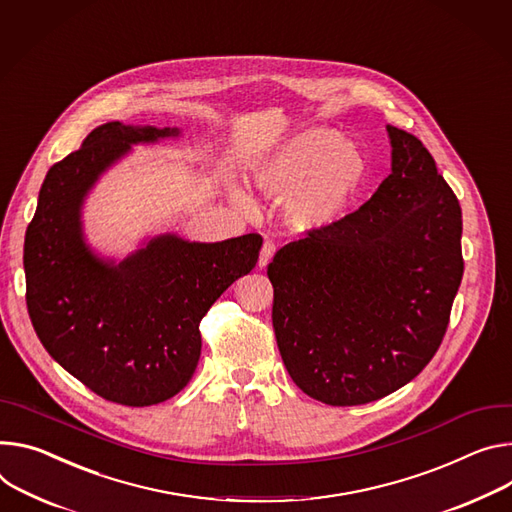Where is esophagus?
<instances>
[{"instance_id":"34e87169","label":"esophagus","mask_w":512,"mask_h":512,"mask_svg":"<svg viewBox=\"0 0 512 512\" xmlns=\"http://www.w3.org/2000/svg\"><path fill=\"white\" fill-rule=\"evenodd\" d=\"M273 255H275V243H273V241H265V243H263V247H261V253H259V261H257V265H259L261 269H265Z\"/></svg>"}]
</instances>
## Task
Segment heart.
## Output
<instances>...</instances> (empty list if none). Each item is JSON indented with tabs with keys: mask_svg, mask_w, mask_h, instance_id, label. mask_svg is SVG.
Returning <instances> with one entry per match:
<instances>
[{
	"mask_svg": "<svg viewBox=\"0 0 512 512\" xmlns=\"http://www.w3.org/2000/svg\"><path fill=\"white\" fill-rule=\"evenodd\" d=\"M363 179L365 161L359 149L331 130L302 132L253 169V181L265 196L290 198L286 218L302 230L339 220ZM235 198L247 204L241 192Z\"/></svg>",
	"mask_w": 512,
	"mask_h": 512,
	"instance_id": "b5f03b06",
	"label": "heart"
}]
</instances>
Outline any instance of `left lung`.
I'll use <instances>...</instances> for the list:
<instances>
[{
  "mask_svg": "<svg viewBox=\"0 0 512 512\" xmlns=\"http://www.w3.org/2000/svg\"><path fill=\"white\" fill-rule=\"evenodd\" d=\"M392 173L359 210L267 265L294 384L331 406L380 400L437 353L461 284V208L418 138L388 124Z\"/></svg>",
  "mask_w": 512,
  "mask_h": 512,
  "instance_id": "1",
  "label": "left lung"
}]
</instances>
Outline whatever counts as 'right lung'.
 <instances>
[{
  "label": "right lung",
  "mask_w": 512,
  "mask_h": 512,
  "mask_svg": "<svg viewBox=\"0 0 512 512\" xmlns=\"http://www.w3.org/2000/svg\"><path fill=\"white\" fill-rule=\"evenodd\" d=\"M177 134L122 122L91 130L46 173L24 239L26 304L42 347L91 392L124 406L159 404L188 386L200 320L255 267L263 245L255 232L222 243L161 235L118 265L89 251L81 206L98 177L130 145Z\"/></svg>",
  "instance_id": "add662e5"
}]
</instances>
